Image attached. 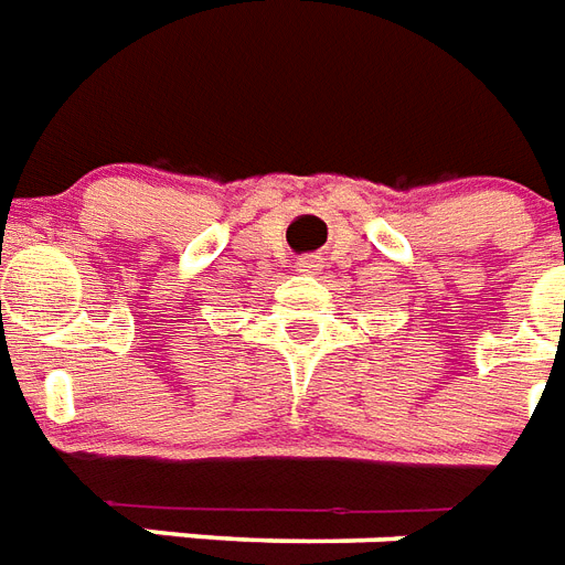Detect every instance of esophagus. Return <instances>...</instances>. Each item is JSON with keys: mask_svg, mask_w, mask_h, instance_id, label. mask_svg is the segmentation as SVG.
<instances>
[{"mask_svg": "<svg viewBox=\"0 0 565 565\" xmlns=\"http://www.w3.org/2000/svg\"><path fill=\"white\" fill-rule=\"evenodd\" d=\"M317 266V257H299V273H311Z\"/></svg>", "mask_w": 565, "mask_h": 565, "instance_id": "1", "label": "esophagus"}]
</instances>
